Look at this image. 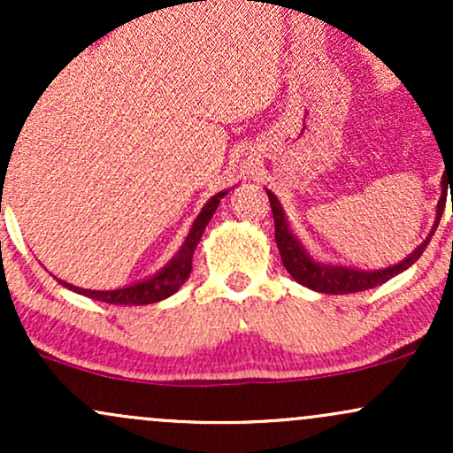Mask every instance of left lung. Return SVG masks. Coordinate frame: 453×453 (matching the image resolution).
<instances>
[{
	"label": "left lung",
	"instance_id": "obj_1",
	"mask_svg": "<svg viewBox=\"0 0 453 453\" xmlns=\"http://www.w3.org/2000/svg\"><path fill=\"white\" fill-rule=\"evenodd\" d=\"M441 183L445 185V180H441ZM266 194H268L270 209H273V217H274V238H277V247H279L280 259H283L285 270L292 274L294 280H298L300 285H304V288L313 289V292L334 294V296L364 292V289L377 288V285L386 283V280L396 277V274L404 273L411 264L418 262L419 256L424 253V249L428 247L430 238H433L434 230L439 227L441 215H443L445 211V197H441L439 204H436V217H434L433 230H430L428 236H426V241L419 244L413 253H409L403 262L381 270H357V268L339 266V264L317 262V259L306 251L304 244L296 238V234L289 230L288 217H285V211L283 206H280L279 197L268 189Z\"/></svg>",
	"mask_w": 453,
	"mask_h": 453
}]
</instances>
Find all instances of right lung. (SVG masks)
I'll return each mask as SVG.
<instances>
[{
    "label": "right lung",
    "instance_id": "add662e5",
    "mask_svg": "<svg viewBox=\"0 0 453 453\" xmlns=\"http://www.w3.org/2000/svg\"><path fill=\"white\" fill-rule=\"evenodd\" d=\"M227 191H219L217 196H212L204 206H202L200 215L196 217L194 223H191V230L187 234L185 242L180 244V249L176 251V256L165 264L164 268L157 270L153 277L138 280V283L126 285V288L119 289H82L76 288V285L65 283V280H59L61 285L72 292L87 296V298L100 300V303H108V304H129V306H138V304H153L159 303V300L168 298V296L176 294L180 289V285L189 279L191 273V257H194V251L200 242L202 234H204L206 226L215 215L217 206H219L221 197L227 196Z\"/></svg>",
    "mask_w": 453,
    "mask_h": 453
}]
</instances>
